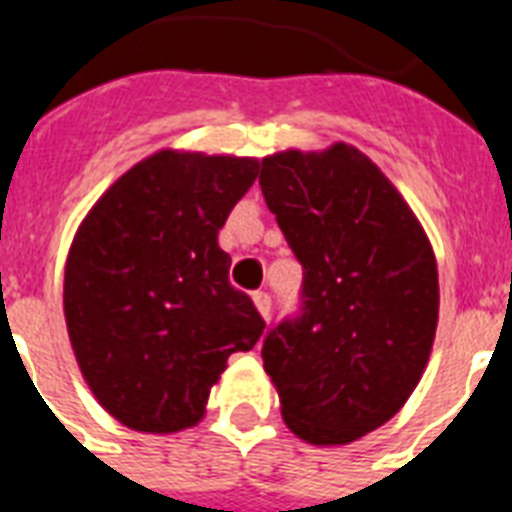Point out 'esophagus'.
I'll return each mask as SVG.
<instances>
[{
    "mask_svg": "<svg viewBox=\"0 0 512 512\" xmlns=\"http://www.w3.org/2000/svg\"><path fill=\"white\" fill-rule=\"evenodd\" d=\"M252 300H255V308L260 311V316L268 319L271 316V295L265 289H257V292H252Z\"/></svg>",
    "mask_w": 512,
    "mask_h": 512,
    "instance_id": "34e87169",
    "label": "esophagus"
}]
</instances>
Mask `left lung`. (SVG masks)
Wrapping results in <instances>:
<instances>
[{"label": "left lung", "instance_id": "1", "mask_svg": "<svg viewBox=\"0 0 512 512\" xmlns=\"http://www.w3.org/2000/svg\"><path fill=\"white\" fill-rule=\"evenodd\" d=\"M260 188L303 265L300 308L263 340L292 433L350 444L404 406L438 321L430 241L401 193L361 151L263 159Z\"/></svg>", "mask_w": 512, "mask_h": 512}]
</instances>
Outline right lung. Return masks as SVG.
I'll list each match as a JSON object with an SVG mask.
<instances>
[{"instance_id": "right-lung-1", "label": "right lung", "mask_w": 512, "mask_h": 512, "mask_svg": "<svg viewBox=\"0 0 512 512\" xmlns=\"http://www.w3.org/2000/svg\"><path fill=\"white\" fill-rule=\"evenodd\" d=\"M257 167L159 151L124 172L76 231L63 284L68 337L95 398L127 428L196 425L228 356L263 335L217 247Z\"/></svg>"}]
</instances>
